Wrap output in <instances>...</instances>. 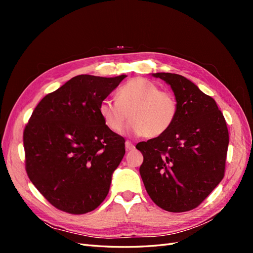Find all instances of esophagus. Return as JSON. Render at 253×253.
Masks as SVG:
<instances>
[{
  "instance_id": "34e87169",
  "label": "esophagus",
  "mask_w": 253,
  "mask_h": 253,
  "mask_svg": "<svg viewBox=\"0 0 253 253\" xmlns=\"http://www.w3.org/2000/svg\"><path fill=\"white\" fill-rule=\"evenodd\" d=\"M126 148L127 151H132V150L135 149V145H134L133 142L126 140Z\"/></svg>"
}]
</instances>
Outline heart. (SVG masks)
<instances>
[{
    "mask_svg": "<svg viewBox=\"0 0 253 253\" xmlns=\"http://www.w3.org/2000/svg\"><path fill=\"white\" fill-rule=\"evenodd\" d=\"M99 114L113 132L120 133L129 118V132L154 138L173 126L178 115V103L170 91L160 90L156 83L137 77L118 89L116 100L103 99L99 104Z\"/></svg>",
    "mask_w": 253,
    "mask_h": 253,
    "instance_id": "b5f03b06",
    "label": "heart"
}]
</instances>
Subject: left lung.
Segmentation results:
<instances>
[{
	"label": "left lung",
	"mask_w": 253,
	"mask_h": 253,
	"mask_svg": "<svg viewBox=\"0 0 253 253\" xmlns=\"http://www.w3.org/2000/svg\"><path fill=\"white\" fill-rule=\"evenodd\" d=\"M171 86L178 103L173 126L156 138L137 143L145 190L160 208L186 212L200 205L224 177L229 134L213 98L183 76L152 74Z\"/></svg>",
	"instance_id": "obj_1"
}]
</instances>
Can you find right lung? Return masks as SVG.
Wrapping results in <instances>:
<instances>
[{
	"label": "right lung",
	"instance_id": "obj_1",
	"mask_svg": "<svg viewBox=\"0 0 253 253\" xmlns=\"http://www.w3.org/2000/svg\"><path fill=\"white\" fill-rule=\"evenodd\" d=\"M126 77L76 76L33 112L23 135L26 172L59 210L86 213L108 195L126 141L104 124L99 104Z\"/></svg>",
	"mask_w": 253,
	"mask_h": 253
}]
</instances>
